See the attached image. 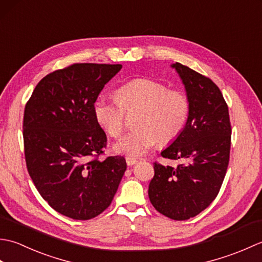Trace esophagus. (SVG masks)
Wrapping results in <instances>:
<instances>
[{"label": "esophagus", "mask_w": 262, "mask_h": 262, "mask_svg": "<svg viewBox=\"0 0 262 262\" xmlns=\"http://www.w3.org/2000/svg\"><path fill=\"white\" fill-rule=\"evenodd\" d=\"M137 162V160L134 158H130V157H126V163L127 165H134Z\"/></svg>", "instance_id": "34e87169"}]
</instances>
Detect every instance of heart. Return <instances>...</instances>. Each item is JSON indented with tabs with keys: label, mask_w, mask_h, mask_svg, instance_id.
I'll return each instance as SVG.
<instances>
[{
	"label": "heart",
	"mask_w": 262,
	"mask_h": 262,
	"mask_svg": "<svg viewBox=\"0 0 262 262\" xmlns=\"http://www.w3.org/2000/svg\"><path fill=\"white\" fill-rule=\"evenodd\" d=\"M116 98L100 96L93 103L99 126L113 137L125 130L126 114H136V129L115 144L118 153L141 157L157 142L166 145L177 140L190 116V100L185 92L162 82L135 79L117 89Z\"/></svg>",
	"instance_id": "1"
}]
</instances>
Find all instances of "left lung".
Wrapping results in <instances>:
<instances>
[{
    "instance_id": "8db88e82",
    "label": "left lung",
    "mask_w": 262,
    "mask_h": 262,
    "mask_svg": "<svg viewBox=\"0 0 262 262\" xmlns=\"http://www.w3.org/2000/svg\"><path fill=\"white\" fill-rule=\"evenodd\" d=\"M190 100V116L185 129L162 158L179 161L177 166L154 162L148 197L159 213L186 221L202 213L220 192L231 149L229 107L209 77L180 63L172 65Z\"/></svg>"
}]
</instances>
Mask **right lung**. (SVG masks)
I'll return each instance as SVG.
<instances>
[{"label": "right lung", "mask_w": 262, "mask_h": 262, "mask_svg": "<svg viewBox=\"0 0 262 262\" xmlns=\"http://www.w3.org/2000/svg\"><path fill=\"white\" fill-rule=\"evenodd\" d=\"M120 64L75 63L40 80L24 114L29 176L53 209L86 221L109 207L126 171L124 157L99 160L107 136L93 103Z\"/></svg>", "instance_id": "right-lung-1"}]
</instances>
